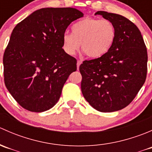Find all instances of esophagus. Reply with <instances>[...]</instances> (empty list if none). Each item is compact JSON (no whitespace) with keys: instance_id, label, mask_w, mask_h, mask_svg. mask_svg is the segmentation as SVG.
<instances>
[{"instance_id":"obj_1","label":"esophagus","mask_w":152,"mask_h":152,"mask_svg":"<svg viewBox=\"0 0 152 152\" xmlns=\"http://www.w3.org/2000/svg\"><path fill=\"white\" fill-rule=\"evenodd\" d=\"M81 64H82V62H81L80 60H78L77 61V70H79V66H80Z\"/></svg>"}]
</instances>
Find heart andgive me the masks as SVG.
<instances>
[{
  "label": "heart",
  "instance_id": "obj_1",
  "mask_svg": "<svg viewBox=\"0 0 152 152\" xmlns=\"http://www.w3.org/2000/svg\"><path fill=\"white\" fill-rule=\"evenodd\" d=\"M116 37L115 27L107 20L86 18L72 26V34L62 35V47L68 55L81 48L88 57L96 59L110 50Z\"/></svg>",
  "mask_w": 152,
  "mask_h": 152
}]
</instances>
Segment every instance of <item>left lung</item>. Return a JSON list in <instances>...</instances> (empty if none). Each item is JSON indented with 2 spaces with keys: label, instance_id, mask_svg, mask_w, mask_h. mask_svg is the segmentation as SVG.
<instances>
[{
  "label": "left lung",
  "instance_id": "1",
  "mask_svg": "<svg viewBox=\"0 0 152 152\" xmlns=\"http://www.w3.org/2000/svg\"><path fill=\"white\" fill-rule=\"evenodd\" d=\"M113 23L116 37L103 56L85 60L79 67L81 88L96 110L111 113L124 109L135 98L147 74V49L138 28L122 15L99 11Z\"/></svg>",
  "mask_w": 152,
  "mask_h": 152
}]
</instances>
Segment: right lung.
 I'll use <instances>...</instances> for the list:
<instances>
[{"label": "right lung", "mask_w": 152, "mask_h": 152, "mask_svg": "<svg viewBox=\"0 0 152 152\" xmlns=\"http://www.w3.org/2000/svg\"><path fill=\"white\" fill-rule=\"evenodd\" d=\"M83 17L74 8H43L20 22L4 51V82L17 102L34 113L57 103L77 61L62 48V35Z\"/></svg>", "instance_id": "add662e5"}]
</instances>
